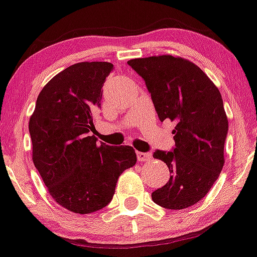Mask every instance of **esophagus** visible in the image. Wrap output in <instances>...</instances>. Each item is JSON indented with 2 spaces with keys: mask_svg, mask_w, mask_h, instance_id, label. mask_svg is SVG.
Listing matches in <instances>:
<instances>
[{
  "mask_svg": "<svg viewBox=\"0 0 257 257\" xmlns=\"http://www.w3.org/2000/svg\"><path fill=\"white\" fill-rule=\"evenodd\" d=\"M136 155H138L139 161H148L151 159L150 153H141V151H138V153H136Z\"/></svg>",
  "mask_w": 257,
  "mask_h": 257,
  "instance_id": "obj_1",
  "label": "esophagus"
}]
</instances>
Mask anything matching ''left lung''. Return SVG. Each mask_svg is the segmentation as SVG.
I'll return each mask as SVG.
<instances>
[{
    "label": "left lung",
    "instance_id": "8db88e82",
    "mask_svg": "<svg viewBox=\"0 0 257 257\" xmlns=\"http://www.w3.org/2000/svg\"><path fill=\"white\" fill-rule=\"evenodd\" d=\"M145 82L161 122H175V146L156 150L172 173L151 198L167 209H184L199 202L219 177L228 119L218 88L206 73L183 58L172 55L128 60Z\"/></svg>",
    "mask_w": 257,
    "mask_h": 257
}]
</instances>
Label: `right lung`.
I'll return each instance as SVG.
<instances>
[{"mask_svg":"<svg viewBox=\"0 0 257 257\" xmlns=\"http://www.w3.org/2000/svg\"><path fill=\"white\" fill-rule=\"evenodd\" d=\"M112 70L107 62L68 67L43 88L29 122L34 165L54 200L74 213L104 208L121 173L136 164L131 146L99 145L89 136Z\"/></svg>","mask_w":257,"mask_h":257,"instance_id":"obj_1","label":"right lung"}]
</instances>
